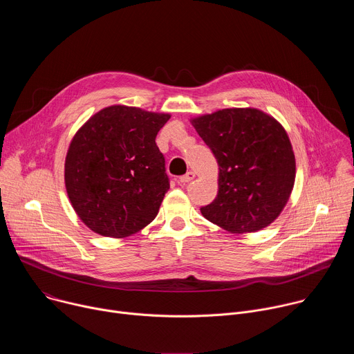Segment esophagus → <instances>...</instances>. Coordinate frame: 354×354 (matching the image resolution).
Wrapping results in <instances>:
<instances>
[{
  "label": "esophagus",
  "mask_w": 354,
  "mask_h": 354,
  "mask_svg": "<svg viewBox=\"0 0 354 354\" xmlns=\"http://www.w3.org/2000/svg\"><path fill=\"white\" fill-rule=\"evenodd\" d=\"M194 174L193 172H187L186 175H183V176H180L179 178V183H182V185H186V183H189V182H192L193 179H194Z\"/></svg>",
  "instance_id": "34e87169"
}]
</instances>
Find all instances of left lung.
Masks as SVG:
<instances>
[{"mask_svg": "<svg viewBox=\"0 0 354 354\" xmlns=\"http://www.w3.org/2000/svg\"><path fill=\"white\" fill-rule=\"evenodd\" d=\"M218 164L217 197L200 212L232 234L257 232L283 212L295 180L284 127L257 108H230L190 119Z\"/></svg>", "mask_w": 354, "mask_h": 354, "instance_id": "obj_1", "label": "left lung"}]
</instances>
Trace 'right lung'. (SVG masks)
Instances as JSON below:
<instances>
[{
  "instance_id": "add662e5",
  "label": "right lung",
  "mask_w": 354,
  "mask_h": 354,
  "mask_svg": "<svg viewBox=\"0 0 354 354\" xmlns=\"http://www.w3.org/2000/svg\"><path fill=\"white\" fill-rule=\"evenodd\" d=\"M169 113L113 105L74 134L64 164L71 206L93 232L126 238L160 210L169 180L156 137Z\"/></svg>"
}]
</instances>
